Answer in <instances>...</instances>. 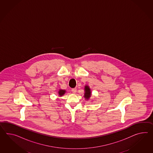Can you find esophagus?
Instances as JSON below:
<instances>
[{
    "label": "esophagus",
    "instance_id": "1",
    "mask_svg": "<svg viewBox=\"0 0 153 153\" xmlns=\"http://www.w3.org/2000/svg\"><path fill=\"white\" fill-rule=\"evenodd\" d=\"M71 91H72V92L73 93H75L76 92V91H77V89H76V88H72Z\"/></svg>",
    "mask_w": 153,
    "mask_h": 153
}]
</instances>
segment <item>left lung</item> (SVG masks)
Masks as SVG:
<instances>
[{
	"label": "left lung",
	"instance_id": "left-lung-1",
	"mask_svg": "<svg viewBox=\"0 0 153 153\" xmlns=\"http://www.w3.org/2000/svg\"><path fill=\"white\" fill-rule=\"evenodd\" d=\"M84 91H85V93H84V98L86 99V100H89L90 98L91 97L92 93H91V90L90 89V87L88 85H86L85 86L84 88Z\"/></svg>",
	"mask_w": 153,
	"mask_h": 153
}]
</instances>
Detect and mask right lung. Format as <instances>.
<instances>
[{"label":"right lung","mask_w":153,"mask_h":153,"mask_svg":"<svg viewBox=\"0 0 153 153\" xmlns=\"http://www.w3.org/2000/svg\"><path fill=\"white\" fill-rule=\"evenodd\" d=\"M66 92V90L59 89V90L58 91L59 96V97H62V96H63V95L65 94Z\"/></svg>","instance_id":"1"}]
</instances>
